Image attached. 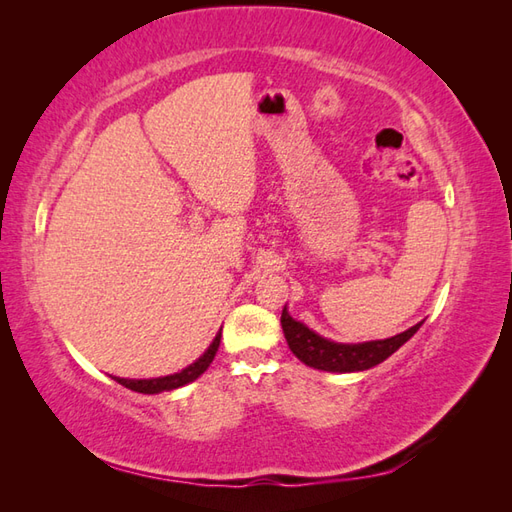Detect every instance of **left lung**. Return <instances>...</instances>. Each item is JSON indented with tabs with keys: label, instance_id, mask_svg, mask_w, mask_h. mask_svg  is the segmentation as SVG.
I'll return each instance as SVG.
<instances>
[{
	"label": "left lung",
	"instance_id": "8db88e82",
	"mask_svg": "<svg viewBox=\"0 0 512 512\" xmlns=\"http://www.w3.org/2000/svg\"><path fill=\"white\" fill-rule=\"evenodd\" d=\"M420 323L413 325L407 332L391 336L385 341H369V343H334L314 334L306 325L295 321L288 314L286 306L281 310V328H284L288 347L301 363L323 372H363V369L383 363L385 358L394 354L400 345H405L413 334L420 330Z\"/></svg>",
	"mask_w": 512,
	"mask_h": 512
}]
</instances>
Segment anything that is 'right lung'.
Instances as JSON below:
<instances>
[{"mask_svg":"<svg viewBox=\"0 0 512 512\" xmlns=\"http://www.w3.org/2000/svg\"><path fill=\"white\" fill-rule=\"evenodd\" d=\"M220 339H222V332H217V336L213 339V343L209 345V350H206L198 361L193 365L184 367L182 372L178 374H171V376H162V378H151V380H132V378H118L114 376L116 383H121L123 387L138 391V394H160V391H171V389H178L182 385L191 383L198 376H202L209 365L213 363V358L217 354V347H220Z\"/></svg>","mask_w":512,"mask_h":512,"instance_id":"right-lung-1","label":"right lung"}]
</instances>
